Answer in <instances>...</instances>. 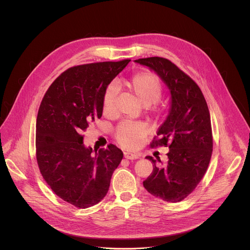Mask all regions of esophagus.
Returning <instances> with one entry per match:
<instances>
[{"instance_id": "obj_1", "label": "esophagus", "mask_w": 250, "mask_h": 250, "mask_svg": "<svg viewBox=\"0 0 250 250\" xmlns=\"http://www.w3.org/2000/svg\"><path fill=\"white\" fill-rule=\"evenodd\" d=\"M124 157L128 160H136L139 158V156L137 154H134L131 152H124Z\"/></svg>"}]
</instances>
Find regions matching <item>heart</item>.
Returning <instances> with one entry per match:
<instances>
[{
  "label": "heart",
  "mask_w": 250,
  "mask_h": 250,
  "mask_svg": "<svg viewBox=\"0 0 250 250\" xmlns=\"http://www.w3.org/2000/svg\"><path fill=\"white\" fill-rule=\"evenodd\" d=\"M124 83L128 90L144 107L157 103L163 93V86L159 78L151 72L137 73L125 81ZM115 96L116 88L113 84H109L103 98V111L105 114L109 115L113 113ZM143 134L144 128L142 125L126 123L117 127L115 139L124 147H135L141 142Z\"/></svg>",
  "instance_id": "heart-1"
}]
</instances>
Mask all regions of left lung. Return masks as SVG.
<instances>
[{
	"mask_svg": "<svg viewBox=\"0 0 250 250\" xmlns=\"http://www.w3.org/2000/svg\"><path fill=\"white\" fill-rule=\"evenodd\" d=\"M157 73L170 91V107L160 126L152 147L168 146L166 165L156 166L143 181V187L155 197L179 202L193 191L203 178L213 151L209 108L196 83L170 61L152 57L135 61ZM160 163H162L159 160Z\"/></svg>",
	"mask_w": 250,
	"mask_h": 250,
	"instance_id": "8db88e82",
	"label": "left lung"
}]
</instances>
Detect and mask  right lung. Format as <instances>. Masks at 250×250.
<instances>
[{
  "label": "right lung",
  "instance_id": "1",
  "mask_svg": "<svg viewBox=\"0 0 250 250\" xmlns=\"http://www.w3.org/2000/svg\"><path fill=\"white\" fill-rule=\"evenodd\" d=\"M130 60L74 66L46 91L36 118V160L52 190L77 208H88L107 194L123 152L113 144L95 150L83 144V133L101 118L109 83Z\"/></svg>",
  "mask_w": 250,
  "mask_h": 250
}]
</instances>
